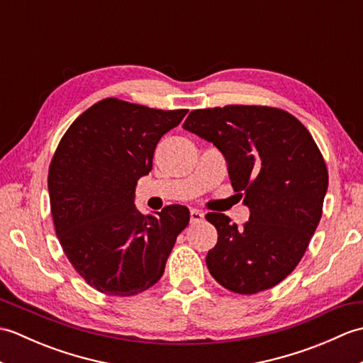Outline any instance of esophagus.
<instances>
[{"mask_svg":"<svg viewBox=\"0 0 363 363\" xmlns=\"http://www.w3.org/2000/svg\"><path fill=\"white\" fill-rule=\"evenodd\" d=\"M203 220H204V213L203 212H199L196 209H191L190 211V221L191 223H199V221H203Z\"/></svg>","mask_w":363,"mask_h":363,"instance_id":"obj_1","label":"esophagus"}]
</instances>
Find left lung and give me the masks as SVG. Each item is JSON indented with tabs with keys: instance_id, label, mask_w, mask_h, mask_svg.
<instances>
[{
	"instance_id": "1",
	"label": "left lung",
	"mask_w": 363,
	"mask_h": 363,
	"mask_svg": "<svg viewBox=\"0 0 363 363\" xmlns=\"http://www.w3.org/2000/svg\"><path fill=\"white\" fill-rule=\"evenodd\" d=\"M184 129L212 142L250 220L207 213L218 242L206 264L223 287L254 295L284 281L309 246L328 190V168L309 130L291 113L268 106H225L189 113Z\"/></svg>"
}]
</instances>
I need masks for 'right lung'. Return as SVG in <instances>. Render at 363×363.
<instances>
[{
	"instance_id": "add662e5",
	"label": "right lung",
	"mask_w": 363,
	"mask_h": 363,
	"mask_svg": "<svg viewBox=\"0 0 363 363\" xmlns=\"http://www.w3.org/2000/svg\"><path fill=\"white\" fill-rule=\"evenodd\" d=\"M187 112L106 98L60 138L48 173L54 229L73 268L95 290L134 296L164 274L190 212L172 204L143 215L134 204L135 186L151 172L160 137Z\"/></svg>"
}]
</instances>
